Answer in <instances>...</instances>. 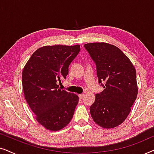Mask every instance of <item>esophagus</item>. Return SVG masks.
Wrapping results in <instances>:
<instances>
[{
  "label": "esophagus",
  "mask_w": 154,
  "mask_h": 154,
  "mask_svg": "<svg viewBox=\"0 0 154 154\" xmlns=\"http://www.w3.org/2000/svg\"><path fill=\"white\" fill-rule=\"evenodd\" d=\"M84 96H85V94H79V97L80 99H83L84 97Z\"/></svg>",
  "instance_id": "1"
}]
</instances>
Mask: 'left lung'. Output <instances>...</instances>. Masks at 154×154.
Wrapping results in <instances>:
<instances>
[{
	"label": "left lung",
	"instance_id": "8db88e82",
	"mask_svg": "<svg viewBox=\"0 0 154 154\" xmlns=\"http://www.w3.org/2000/svg\"><path fill=\"white\" fill-rule=\"evenodd\" d=\"M84 47L95 62L99 83L105 81L104 90L95 94L90 106V114L100 127H117L127 119L137 96L135 68L130 59L111 44L91 43Z\"/></svg>",
	"mask_w": 154,
	"mask_h": 154
}]
</instances>
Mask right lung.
Listing matches in <instances>:
<instances>
[{
	"label": "right lung",
	"mask_w": 154,
	"mask_h": 154,
	"mask_svg": "<svg viewBox=\"0 0 154 154\" xmlns=\"http://www.w3.org/2000/svg\"><path fill=\"white\" fill-rule=\"evenodd\" d=\"M80 50V45L43 46L33 52L22 71L27 104L35 120L51 131L62 130L70 123L79 103L77 94L58 88L57 82L66 79L69 66Z\"/></svg>",
	"instance_id": "add662e5"
}]
</instances>
